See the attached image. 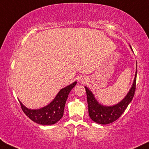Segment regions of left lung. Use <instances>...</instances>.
<instances>
[{
    "label": "left lung",
    "instance_id": "8db88e82",
    "mask_svg": "<svg viewBox=\"0 0 149 149\" xmlns=\"http://www.w3.org/2000/svg\"><path fill=\"white\" fill-rule=\"evenodd\" d=\"M130 47L132 51L131 46ZM137 75V62L136 72L132 85L126 96L118 103L112 106H104L100 104L90 89L85 86L87 94L89 116L93 121L100 124H108L116 121L123 114L134 97L136 89Z\"/></svg>",
    "mask_w": 149,
    "mask_h": 149
}]
</instances>
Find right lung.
Wrapping results in <instances>:
<instances>
[{"mask_svg": "<svg viewBox=\"0 0 149 149\" xmlns=\"http://www.w3.org/2000/svg\"><path fill=\"white\" fill-rule=\"evenodd\" d=\"M76 84L77 81H74L61 89L49 104L39 109H30L26 108L19 100L22 110L26 116L35 123L42 125L54 124L63 117L64 108L68 95Z\"/></svg>", "mask_w": 149, "mask_h": 149, "instance_id": "add662e5", "label": "right lung"}]
</instances>
